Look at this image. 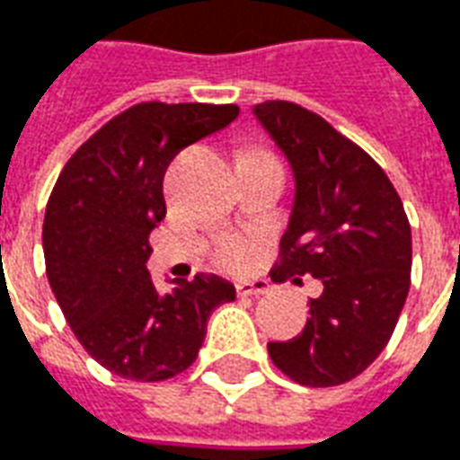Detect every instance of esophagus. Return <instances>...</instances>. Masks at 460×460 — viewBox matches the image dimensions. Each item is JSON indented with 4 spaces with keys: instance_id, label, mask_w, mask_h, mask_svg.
<instances>
[{
    "instance_id": "obj_1",
    "label": "esophagus",
    "mask_w": 460,
    "mask_h": 460,
    "mask_svg": "<svg viewBox=\"0 0 460 460\" xmlns=\"http://www.w3.org/2000/svg\"><path fill=\"white\" fill-rule=\"evenodd\" d=\"M237 293L257 298V296L269 293V281H264V279H243V281H237Z\"/></svg>"
}]
</instances>
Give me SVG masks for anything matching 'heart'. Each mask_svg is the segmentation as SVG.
Instances as JSON below:
<instances>
[{"label": "heart", "instance_id": "b5f03b06", "mask_svg": "<svg viewBox=\"0 0 460 460\" xmlns=\"http://www.w3.org/2000/svg\"><path fill=\"white\" fill-rule=\"evenodd\" d=\"M264 152L259 150H247L243 157H261ZM247 244L243 240H226V243L220 244L216 252V259L220 264H226V267H237V264H243L244 257H247Z\"/></svg>", "mask_w": 460, "mask_h": 460}]
</instances>
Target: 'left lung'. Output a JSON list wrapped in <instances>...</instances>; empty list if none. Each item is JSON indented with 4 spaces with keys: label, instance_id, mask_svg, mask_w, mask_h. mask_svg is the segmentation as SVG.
Wrapping results in <instances>:
<instances>
[{
    "label": "left lung",
    "instance_id": "8db88e82",
    "mask_svg": "<svg viewBox=\"0 0 460 460\" xmlns=\"http://www.w3.org/2000/svg\"><path fill=\"white\" fill-rule=\"evenodd\" d=\"M293 172V206L274 281L313 276L303 332L269 341L291 381L327 388L374 364L395 330L412 269V234L395 186L358 145L291 102L252 106Z\"/></svg>",
    "mask_w": 460,
    "mask_h": 460
}]
</instances>
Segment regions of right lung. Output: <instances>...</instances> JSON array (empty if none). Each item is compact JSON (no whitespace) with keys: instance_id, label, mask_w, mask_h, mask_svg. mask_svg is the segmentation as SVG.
Wrapping results in <instances>:
<instances>
[{"instance_id":"right-lung-1","label":"right lung","mask_w":460,"mask_h":460,"mask_svg":"<svg viewBox=\"0 0 460 460\" xmlns=\"http://www.w3.org/2000/svg\"><path fill=\"white\" fill-rule=\"evenodd\" d=\"M237 113L234 103H137L89 137L55 181L43 220L48 281L86 354L120 378L186 371L210 313L234 300L233 283L216 274L169 279L160 293L145 264L150 233L167 216L172 157Z\"/></svg>"}]
</instances>
